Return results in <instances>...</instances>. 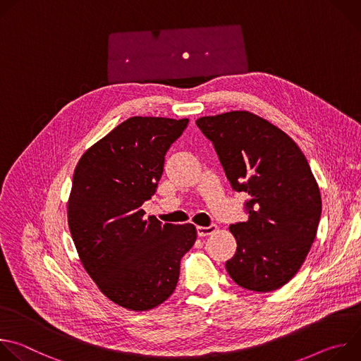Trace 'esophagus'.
Listing matches in <instances>:
<instances>
[{
    "instance_id": "1",
    "label": "esophagus",
    "mask_w": 361,
    "mask_h": 361,
    "mask_svg": "<svg viewBox=\"0 0 361 361\" xmlns=\"http://www.w3.org/2000/svg\"><path fill=\"white\" fill-rule=\"evenodd\" d=\"M216 228H217V226H216V224H210L209 227H201V226H198V227H197V234H198V237L210 235L212 233H214V231H216Z\"/></svg>"
}]
</instances>
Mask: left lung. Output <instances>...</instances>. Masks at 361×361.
<instances>
[{
  "label": "left lung",
  "mask_w": 361,
  "mask_h": 361,
  "mask_svg": "<svg viewBox=\"0 0 361 361\" xmlns=\"http://www.w3.org/2000/svg\"><path fill=\"white\" fill-rule=\"evenodd\" d=\"M219 156L231 188L245 192L247 221L230 226L237 241L226 269L235 284L273 291L290 281L316 238L322 195L298 145L248 111L195 121Z\"/></svg>",
  "instance_id": "obj_1"
}]
</instances>
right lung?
<instances>
[{
	"label": "right lung",
	"mask_w": 361,
	"mask_h": 361,
	"mask_svg": "<svg viewBox=\"0 0 361 361\" xmlns=\"http://www.w3.org/2000/svg\"><path fill=\"white\" fill-rule=\"evenodd\" d=\"M188 118L131 117L80 159L68 200V226L80 260L101 293L144 312L176 290L192 224H163L141 205L157 191L166 154Z\"/></svg>",
	"instance_id": "add662e5"
}]
</instances>
